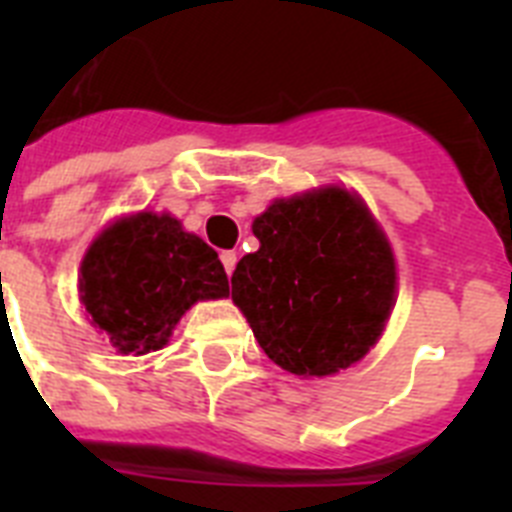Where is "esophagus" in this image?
Masks as SVG:
<instances>
[{
	"label": "esophagus",
	"instance_id": "obj_1",
	"mask_svg": "<svg viewBox=\"0 0 512 512\" xmlns=\"http://www.w3.org/2000/svg\"><path fill=\"white\" fill-rule=\"evenodd\" d=\"M220 261H223L225 271H228V277H230V274H233V269H235V261H238V253L223 251V253H220Z\"/></svg>",
	"mask_w": 512,
	"mask_h": 512
}]
</instances>
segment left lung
I'll return each instance as SVG.
<instances>
[{"instance_id":"left-lung-1","label":"left lung","mask_w":512,"mask_h":512,"mask_svg":"<svg viewBox=\"0 0 512 512\" xmlns=\"http://www.w3.org/2000/svg\"><path fill=\"white\" fill-rule=\"evenodd\" d=\"M259 251L235 266L233 302L274 364L328 377L379 341L395 305L392 246L359 194L320 187L253 220Z\"/></svg>"}]
</instances>
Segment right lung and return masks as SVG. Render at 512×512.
Instances as JSON below:
<instances>
[{
    "label": "right lung",
    "instance_id": "right-lung-1",
    "mask_svg": "<svg viewBox=\"0 0 512 512\" xmlns=\"http://www.w3.org/2000/svg\"><path fill=\"white\" fill-rule=\"evenodd\" d=\"M228 295L217 253L169 212L120 217L81 259V305L120 354L164 348L194 302Z\"/></svg>",
    "mask_w": 512,
    "mask_h": 512
}]
</instances>
